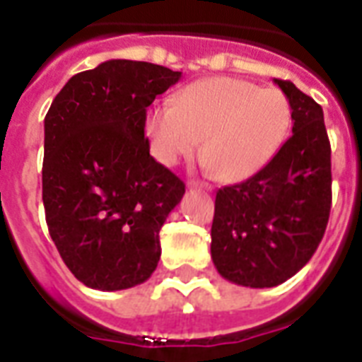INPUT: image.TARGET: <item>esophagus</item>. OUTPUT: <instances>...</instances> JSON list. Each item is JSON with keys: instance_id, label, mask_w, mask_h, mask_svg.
Listing matches in <instances>:
<instances>
[{"instance_id": "obj_1", "label": "esophagus", "mask_w": 362, "mask_h": 362, "mask_svg": "<svg viewBox=\"0 0 362 362\" xmlns=\"http://www.w3.org/2000/svg\"><path fill=\"white\" fill-rule=\"evenodd\" d=\"M188 188H189V189H194V188H199V189H205V192H211V189H213V186H211V184H207V182L189 180V182H188Z\"/></svg>"}]
</instances>
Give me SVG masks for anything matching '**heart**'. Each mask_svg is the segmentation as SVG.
<instances>
[{
  "instance_id": "1",
  "label": "heart",
  "mask_w": 362,
  "mask_h": 362,
  "mask_svg": "<svg viewBox=\"0 0 362 362\" xmlns=\"http://www.w3.org/2000/svg\"><path fill=\"white\" fill-rule=\"evenodd\" d=\"M290 124V101L280 90L216 76L186 86L176 105L149 109L146 134L160 165L188 159L203 140L202 157L216 180L242 182L269 165Z\"/></svg>"
}]
</instances>
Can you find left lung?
Returning <instances> with one entry per match:
<instances>
[{"label":"left lung","instance_id":"1","mask_svg":"<svg viewBox=\"0 0 362 362\" xmlns=\"http://www.w3.org/2000/svg\"><path fill=\"white\" fill-rule=\"evenodd\" d=\"M290 101L291 136L249 180L216 192L211 257L228 282L274 288L309 263L332 205L330 141L322 107L290 80L274 78Z\"/></svg>","mask_w":362,"mask_h":362}]
</instances>
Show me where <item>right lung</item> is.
<instances>
[{"instance_id":"obj_1","label":"right lung","mask_w":362,"mask_h":362,"mask_svg":"<svg viewBox=\"0 0 362 362\" xmlns=\"http://www.w3.org/2000/svg\"><path fill=\"white\" fill-rule=\"evenodd\" d=\"M180 76L111 59L74 74L45 115V221L59 255L88 288L128 290L157 269L159 230L186 188L149 155L144 128L147 107Z\"/></svg>"}]
</instances>
